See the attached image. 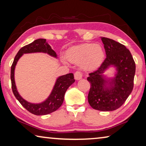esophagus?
I'll list each match as a JSON object with an SVG mask.
<instances>
[{
    "label": "esophagus",
    "instance_id": "esophagus-1",
    "mask_svg": "<svg viewBox=\"0 0 146 146\" xmlns=\"http://www.w3.org/2000/svg\"><path fill=\"white\" fill-rule=\"evenodd\" d=\"M82 76H83L82 73L79 71H76L75 74H74V76H75V78L76 80H80V79L82 78Z\"/></svg>",
    "mask_w": 146,
    "mask_h": 146
}]
</instances>
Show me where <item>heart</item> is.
Listing matches in <instances>:
<instances>
[{
	"instance_id": "b5f03b06",
	"label": "heart",
	"mask_w": 146,
	"mask_h": 146,
	"mask_svg": "<svg viewBox=\"0 0 146 146\" xmlns=\"http://www.w3.org/2000/svg\"><path fill=\"white\" fill-rule=\"evenodd\" d=\"M66 56L72 62H82L84 68L91 70L98 67L102 63L104 53L102 46L98 44L86 43L69 49Z\"/></svg>"
}]
</instances>
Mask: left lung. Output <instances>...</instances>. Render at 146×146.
Listing matches in <instances>:
<instances>
[{"mask_svg":"<svg viewBox=\"0 0 146 146\" xmlns=\"http://www.w3.org/2000/svg\"><path fill=\"white\" fill-rule=\"evenodd\" d=\"M100 38L106 58L97 70L89 73L87 80L91 87L88 98L92 108L110 111L122 106L131 93L136 66L131 54L125 46L113 39ZM110 65L117 68V73L111 81L102 75L103 71Z\"/></svg>","mask_w":146,"mask_h":146,"instance_id":"1","label":"left lung"}]
</instances>
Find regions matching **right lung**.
Wrapping results in <instances>:
<instances>
[{"instance_id":"1","label":"right lung","mask_w":146,"mask_h":146,"mask_svg":"<svg viewBox=\"0 0 146 146\" xmlns=\"http://www.w3.org/2000/svg\"><path fill=\"white\" fill-rule=\"evenodd\" d=\"M36 52H42L56 57L55 51L51 49V46L46 42V39L38 38L33 42L28 44L22 48L15 56L11 68V81L12 91L19 102L29 112L35 115H45L55 111L62 104L64 95L68 88L75 82L73 73H68L65 75L59 76L56 80L55 86L49 97L44 102L40 104H32L23 99L17 90L14 78L15 68L20 57L24 53H30Z\"/></svg>"}]
</instances>
